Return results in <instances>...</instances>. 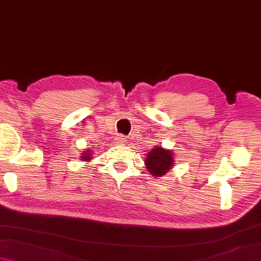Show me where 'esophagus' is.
<instances>
[{
  "label": "esophagus",
  "instance_id": "34e87169",
  "mask_svg": "<svg viewBox=\"0 0 261 261\" xmlns=\"http://www.w3.org/2000/svg\"><path fill=\"white\" fill-rule=\"evenodd\" d=\"M126 142V138L124 136H119L116 138V143H120V145H124Z\"/></svg>",
  "mask_w": 261,
  "mask_h": 261
}]
</instances>
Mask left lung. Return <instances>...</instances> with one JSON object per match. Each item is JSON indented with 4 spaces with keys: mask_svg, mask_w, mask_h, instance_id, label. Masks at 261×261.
<instances>
[{
    "mask_svg": "<svg viewBox=\"0 0 261 261\" xmlns=\"http://www.w3.org/2000/svg\"><path fill=\"white\" fill-rule=\"evenodd\" d=\"M145 165L149 174L154 177L166 175L174 166V153L169 149L157 146L149 151L145 160Z\"/></svg>",
    "mask_w": 261,
    "mask_h": 261,
    "instance_id": "8db88e82",
    "label": "left lung"
}]
</instances>
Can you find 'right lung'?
I'll return each instance as SVG.
<instances>
[{
  "label": "right lung",
  "instance_id": "1",
  "mask_svg": "<svg viewBox=\"0 0 261 261\" xmlns=\"http://www.w3.org/2000/svg\"><path fill=\"white\" fill-rule=\"evenodd\" d=\"M91 151H92V150H87V149H86V151H84V153L82 154L81 158H82L83 162H88V160L92 159V153H91Z\"/></svg>",
  "mask_w": 261,
  "mask_h": 261
}]
</instances>
